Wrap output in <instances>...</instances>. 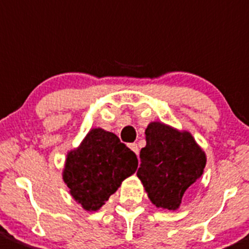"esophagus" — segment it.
<instances>
[{
    "mask_svg": "<svg viewBox=\"0 0 249 249\" xmlns=\"http://www.w3.org/2000/svg\"><path fill=\"white\" fill-rule=\"evenodd\" d=\"M129 148L135 153V155H139V147L136 143H129Z\"/></svg>",
    "mask_w": 249,
    "mask_h": 249,
    "instance_id": "obj_1",
    "label": "esophagus"
}]
</instances>
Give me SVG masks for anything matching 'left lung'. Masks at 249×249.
Returning a JSON list of instances; mask_svg holds the SVG:
<instances>
[{
  "instance_id": "obj_1",
  "label": "left lung",
  "mask_w": 249,
  "mask_h": 249,
  "mask_svg": "<svg viewBox=\"0 0 249 249\" xmlns=\"http://www.w3.org/2000/svg\"><path fill=\"white\" fill-rule=\"evenodd\" d=\"M138 177L156 208L177 210L185 190L203 176L206 153L188 130L151 122Z\"/></svg>"
}]
</instances>
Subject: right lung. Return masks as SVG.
<instances>
[{
    "instance_id": "add662e5",
    "label": "right lung",
    "mask_w": 249,
    "mask_h": 249,
    "mask_svg": "<svg viewBox=\"0 0 249 249\" xmlns=\"http://www.w3.org/2000/svg\"><path fill=\"white\" fill-rule=\"evenodd\" d=\"M138 157L115 134L93 127L67 152L62 180L86 211H97L138 169Z\"/></svg>"
}]
</instances>
